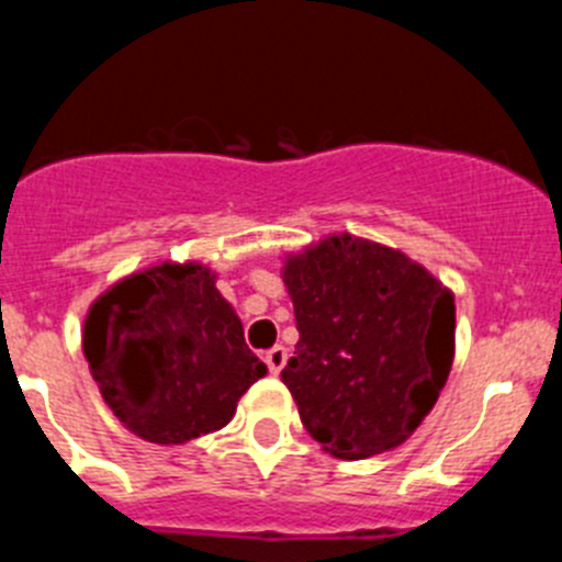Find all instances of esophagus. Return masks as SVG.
<instances>
[{"label": "esophagus", "mask_w": 562, "mask_h": 562, "mask_svg": "<svg viewBox=\"0 0 562 562\" xmlns=\"http://www.w3.org/2000/svg\"><path fill=\"white\" fill-rule=\"evenodd\" d=\"M265 362H267V369H270L272 374H278V371L286 366V349H284V346H272V349L265 355Z\"/></svg>", "instance_id": "obj_1"}]
</instances>
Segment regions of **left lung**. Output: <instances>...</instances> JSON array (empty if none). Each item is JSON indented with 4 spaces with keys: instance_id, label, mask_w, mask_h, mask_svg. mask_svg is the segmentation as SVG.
I'll list each match as a JSON object with an SVG mask.
<instances>
[{
    "instance_id": "left-lung-1",
    "label": "left lung",
    "mask_w": 562,
    "mask_h": 562,
    "mask_svg": "<svg viewBox=\"0 0 562 562\" xmlns=\"http://www.w3.org/2000/svg\"><path fill=\"white\" fill-rule=\"evenodd\" d=\"M295 357L281 380L315 441L369 459L408 439L453 366L456 304L408 256L349 233L286 258Z\"/></svg>"
}]
</instances>
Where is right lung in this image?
I'll return each mask as SVG.
<instances>
[{
    "mask_svg": "<svg viewBox=\"0 0 562 562\" xmlns=\"http://www.w3.org/2000/svg\"><path fill=\"white\" fill-rule=\"evenodd\" d=\"M202 265H160L92 304L83 355L114 416L154 445L225 428L238 396L267 374L236 312Z\"/></svg>",
    "mask_w": 562,
    "mask_h": 562,
    "instance_id": "right-lung-1",
    "label": "right lung"
}]
</instances>
